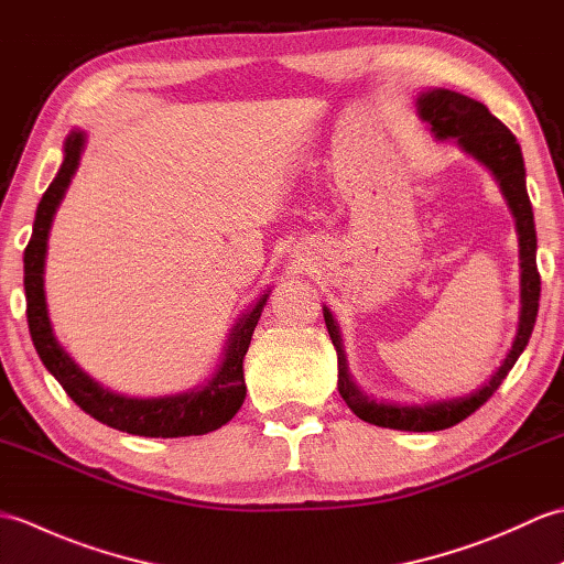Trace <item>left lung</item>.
<instances>
[{
	"instance_id": "obj_1",
	"label": "left lung",
	"mask_w": 564,
	"mask_h": 564,
	"mask_svg": "<svg viewBox=\"0 0 564 564\" xmlns=\"http://www.w3.org/2000/svg\"><path fill=\"white\" fill-rule=\"evenodd\" d=\"M416 116L429 126L431 138L438 142L453 140L465 154L480 162L485 170H489L497 178L501 196H505L507 206L517 223L519 235V325L517 337L511 341V349L501 358L497 370L489 376L480 388L473 392L460 394V398L448 400H434L422 404H402V402H386L376 400L366 394L356 386V380L346 361L341 329L334 319L332 310L322 305L325 313V325L332 337L334 349H337V366H339V380L337 388L349 410L364 419L368 424L398 429V431H441L455 426L463 419L470 416L475 410L492 398L495 390L501 386V380L509 376L513 364L519 361L525 346H529L531 332L538 317V301H541V275L535 267V223H533V208L529 191H525V166L523 154L517 138L511 130L489 113L485 104L475 101L465 94L451 91V89H424L416 91L414 97Z\"/></svg>"
}]
</instances>
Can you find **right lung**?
Returning a JSON list of instances; mask_svg holds the SVG:
<instances>
[{
	"label": "right lung",
	"mask_w": 564,
	"mask_h": 564,
	"mask_svg": "<svg viewBox=\"0 0 564 564\" xmlns=\"http://www.w3.org/2000/svg\"><path fill=\"white\" fill-rule=\"evenodd\" d=\"M84 145H87V133L82 128L69 130L63 145V164L39 203L31 242L23 251V291H26V317L35 351L69 398L106 426L150 438L200 436L220 429L230 422L247 398L245 356L271 289L254 297L245 313L235 319L218 364L206 380L184 392L160 394V398H128V394L104 388L89 373H84L55 337L51 317H47L43 279L47 237H51L55 213L67 194L72 176L77 174Z\"/></svg>",
	"instance_id": "obj_1"
}]
</instances>
